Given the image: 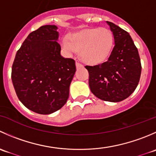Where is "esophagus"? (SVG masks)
I'll return each instance as SVG.
<instances>
[{"mask_svg":"<svg viewBox=\"0 0 156 156\" xmlns=\"http://www.w3.org/2000/svg\"><path fill=\"white\" fill-rule=\"evenodd\" d=\"M76 67L77 68H81V67H83V65L81 63V62H78V61H77L76 62Z\"/></svg>","mask_w":156,"mask_h":156,"instance_id":"34e87169","label":"esophagus"}]
</instances>
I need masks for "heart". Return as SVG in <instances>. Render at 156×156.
<instances>
[{"label":"heart","mask_w":156,"mask_h":156,"mask_svg":"<svg viewBox=\"0 0 156 156\" xmlns=\"http://www.w3.org/2000/svg\"><path fill=\"white\" fill-rule=\"evenodd\" d=\"M64 50L69 54L80 50L84 61L90 63L103 62L109 56L113 46V35L106 28L84 29L72 34L70 41H62Z\"/></svg>","instance_id":"1"}]
</instances>
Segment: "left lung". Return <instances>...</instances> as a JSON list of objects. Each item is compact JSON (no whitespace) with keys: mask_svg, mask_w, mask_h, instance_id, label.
Wrapping results in <instances>:
<instances>
[{"mask_svg":"<svg viewBox=\"0 0 156 156\" xmlns=\"http://www.w3.org/2000/svg\"><path fill=\"white\" fill-rule=\"evenodd\" d=\"M106 23L114 36L111 54L106 62L85 68L89 72L90 90L97 98L120 102L137 87L142 67L137 48L129 33L111 22Z\"/></svg>","mask_w":156,"mask_h":156,"instance_id":"obj_1","label":"left lung"}]
</instances>
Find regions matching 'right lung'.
Here are the masks:
<instances>
[{"label": "right lung", "instance_id": "1", "mask_svg": "<svg viewBox=\"0 0 156 156\" xmlns=\"http://www.w3.org/2000/svg\"><path fill=\"white\" fill-rule=\"evenodd\" d=\"M57 29L47 25L30 33L12 63L11 78L19 100L38 114H51L66 104L76 71L73 59L61 56Z\"/></svg>", "mask_w": 156, "mask_h": 156}]
</instances>
